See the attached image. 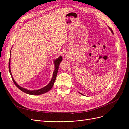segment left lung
<instances>
[{
	"instance_id": "1",
	"label": "left lung",
	"mask_w": 129,
	"mask_h": 129,
	"mask_svg": "<svg viewBox=\"0 0 129 129\" xmlns=\"http://www.w3.org/2000/svg\"><path fill=\"white\" fill-rule=\"evenodd\" d=\"M109 29H110V30L111 31V32H112V33H113V31H112V29H111L110 28H109ZM81 95H82V93H81Z\"/></svg>"
}]
</instances>
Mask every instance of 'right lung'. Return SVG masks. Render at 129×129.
<instances>
[{"label": "right lung", "instance_id": "obj_1", "mask_svg": "<svg viewBox=\"0 0 129 129\" xmlns=\"http://www.w3.org/2000/svg\"><path fill=\"white\" fill-rule=\"evenodd\" d=\"M62 61V57L61 56H60L58 57L57 59L55 60L54 61V64H55V70H54V71L53 72V77L50 81V82H49V83L47 85H46V87L42 88L40 89H39L37 90H27L26 89L24 88L21 87L20 86H19V85L15 82V81H14V79L12 77V74L11 72V69H10V60H9V72L11 74V76L12 77V80L13 81V82L14 83V84L16 85V87L19 88V89L21 90L22 91H23L24 92L27 93V94H29V95H41L43 94V93H45L49 91L50 89H51L53 86L54 83L55 82V80H56V76H57V73L58 72V67H59V65L61 63V62Z\"/></svg>", "mask_w": 129, "mask_h": 129}]
</instances>
